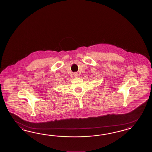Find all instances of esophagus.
Listing matches in <instances>:
<instances>
[{
	"label": "esophagus",
	"instance_id": "1",
	"mask_svg": "<svg viewBox=\"0 0 152 152\" xmlns=\"http://www.w3.org/2000/svg\"><path fill=\"white\" fill-rule=\"evenodd\" d=\"M74 76L75 77H78V75L77 73H76V72H75V73H74Z\"/></svg>",
	"mask_w": 152,
	"mask_h": 152
}]
</instances>
